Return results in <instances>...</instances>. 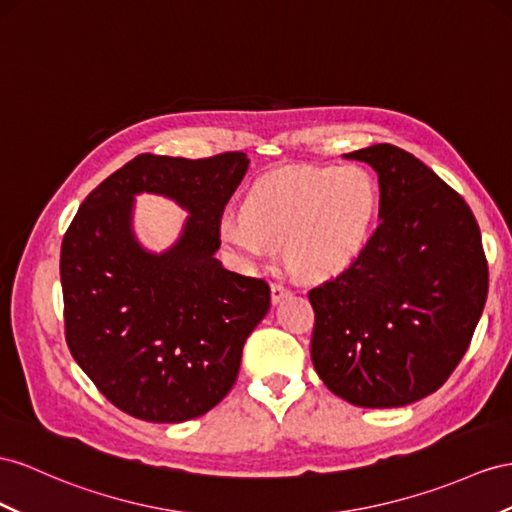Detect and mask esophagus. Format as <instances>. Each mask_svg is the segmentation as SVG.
<instances>
[{
    "label": "esophagus",
    "instance_id": "esophagus-1",
    "mask_svg": "<svg viewBox=\"0 0 512 512\" xmlns=\"http://www.w3.org/2000/svg\"><path fill=\"white\" fill-rule=\"evenodd\" d=\"M292 292H290V287L287 285H283V283H272V303L277 305V303H281V300L285 298V296H290Z\"/></svg>",
    "mask_w": 512,
    "mask_h": 512
}]
</instances>
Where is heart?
I'll return each instance as SVG.
<instances>
[{"label":"heart","instance_id":"b5f03b06","mask_svg":"<svg viewBox=\"0 0 512 512\" xmlns=\"http://www.w3.org/2000/svg\"><path fill=\"white\" fill-rule=\"evenodd\" d=\"M376 186L361 168H290L255 183L246 209H231L220 233L246 257L287 244L292 266L311 277L346 268L368 240Z\"/></svg>","mask_w":512,"mask_h":512}]
</instances>
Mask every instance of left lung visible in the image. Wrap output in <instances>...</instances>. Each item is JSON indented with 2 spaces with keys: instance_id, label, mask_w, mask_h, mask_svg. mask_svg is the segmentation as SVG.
Here are the masks:
<instances>
[{
  "instance_id": "8db88e82",
  "label": "left lung",
  "mask_w": 512,
  "mask_h": 512,
  "mask_svg": "<svg viewBox=\"0 0 512 512\" xmlns=\"http://www.w3.org/2000/svg\"><path fill=\"white\" fill-rule=\"evenodd\" d=\"M378 175L381 225L357 259L309 290L313 368L335 396L393 409L430 396L461 363L489 268L469 205L393 144L346 153Z\"/></svg>"
}]
</instances>
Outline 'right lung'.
<instances>
[{
    "label": "right lung",
    "mask_w": 512,
    "mask_h": 512,
    "mask_svg": "<svg viewBox=\"0 0 512 512\" xmlns=\"http://www.w3.org/2000/svg\"><path fill=\"white\" fill-rule=\"evenodd\" d=\"M242 151L203 160L142 153L86 196L64 233V335L77 365L123 413L155 424L199 417L227 396L246 337L270 309L264 279L214 257L220 218L246 175ZM191 212L178 244L147 254L130 231L133 194Z\"/></svg>",
    "instance_id": "obj_1"
}]
</instances>
